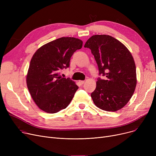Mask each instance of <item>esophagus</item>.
<instances>
[{
	"instance_id": "1",
	"label": "esophagus",
	"mask_w": 156,
	"mask_h": 156,
	"mask_svg": "<svg viewBox=\"0 0 156 156\" xmlns=\"http://www.w3.org/2000/svg\"><path fill=\"white\" fill-rule=\"evenodd\" d=\"M85 83V81H79V83L80 85H83Z\"/></svg>"
}]
</instances>
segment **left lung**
I'll use <instances>...</instances> for the list:
<instances>
[{
  "label": "left lung",
  "instance_id": "obj_1",
  "mask_svg": "<svg viewBox=\"0 0 156 156\" xmlns=\"http://www.w3.org/2000/svg\"><path fill=\"white\" fill-rule=\"evenodd\" d=\"M85 47L91 50L99 71L95 90L91 97L97 108L116 111L128 102L136 85V66L128 49L114 37L95 35L90 38Z\"/></svg>",
  "mask_w": 156,
  "mask_h": 156
}]
</instances>
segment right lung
Segmentation results:
<instances>
[{
	"instance_id": "1",
	"label": "right lung",
	"mask_w": 156,
	"mask_h": 156,
	"mask_svg": "<svg viewBox=\"0 0 156 156\" xmlns=\"http://www.w3.org/2000/svg\"><path fill=\"white\" fill-rule=\"evenodd\" d=\"M83 42L74 37H61L39 48L33 55L27 76L30 94L38 107L56 113L68 107L78 87L60 71L69 67L70 59Z\"/></svg>"
}]
</instances>
